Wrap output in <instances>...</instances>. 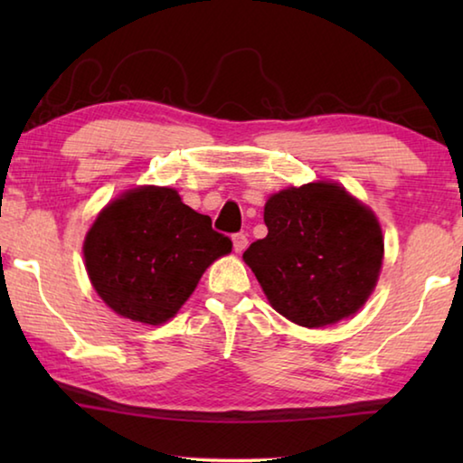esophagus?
I'll list each match as a JSON object with an SVG mask.
<instances>
[{
	"label": "esophagus",
	"instance_id": "1",
	"mask_svg": "<svg viewBox=\"0 0 463 463\" xmlns=\"http://www.w3.org/2000/svg\"><path fill=\"white\" fill-rule=\"evenodd\" d=\"M247 245H249V239H247L245 232L232 234V249L237 250V253H242V250L247 249Z\"/></svg>",
	"mask_w": 463,
	"mask_h": 463
}]
</instances>
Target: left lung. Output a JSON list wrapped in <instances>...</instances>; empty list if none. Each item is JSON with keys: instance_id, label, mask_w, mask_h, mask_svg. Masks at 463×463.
<instances>
[{"instance_id": "8db88e82", "label": "left lung", "mask_w": 463, "mask_h": 463, "mask_svg": "<svg viewBox=\"0 0 463 463\" xmlns=\"http://www.w3.org/2000/svg\"><path fill=\"white\" fill-rule=\"evenodd\" d=\"M268 237L242 260L281 317L308 328L335 325L364 307L383 260L375 214L339 184L317 182L273 194Z\"/></svg>"}]
</instances>
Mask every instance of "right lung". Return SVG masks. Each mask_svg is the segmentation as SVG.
Returning a JSON list of instances; mask_svg holds the SVG:
<instances>
[{
    "label": "right lung",
    "mask_w": 463,
    "mask_h": 463,
    "mask_svg": "<svg viewBox=\"0 0 463 463\" xmlns=\"http://www.w3.org/2000/svg\"><path fill=\"white\" fill-rule=\"evenodd\" d=\"M229 237L185 206L174 187L140 185L101 210L83 242L85 268L116 315L163 325L177 315Z\"/></svg>",
    "instance_id": "obj_1"
}]
</instances>
